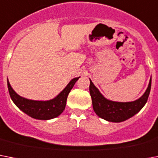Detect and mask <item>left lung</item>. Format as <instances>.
I'll return each mask as SVG.
<instances>
[{"label":"left lung","instance_id":"obj_1","mask_svg":"<svg viewBox=\"0 0 158 158\" xmlns=\"http://www.w3.org/2000/svg\"><path fill=\"white\" fill-rule=\"evenodd\" d=\"M151 79L143 96L133 102H114L108 100L100 94L91 81L89 84V93L92 99L93 108L98 116L103 119L113 122H124L142 109L147 103L151 89Z\"/></svg>","mask_w":158,"mask_h":158}]
</instances>
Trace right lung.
<instances>
[{
  "label": "right lung",
  "mask_w": 158,
  "mask_h": 158,
  "mask_svg": "<svg viewBox=\"0 0 158 158\" xmlns=\"http://www.w3.org/2000/svg\"><path fill=\"white\" fill-rule=\"evenodd\" d=\"M79 77L73 78L59 95L48 101H35L23 98L15 93L9 81L7 85L11 99L20 110L35 119L49 120L58 117L64 112L68 95Z\"/></svg>",
  "instance_id": "1"
}]
</instances>
